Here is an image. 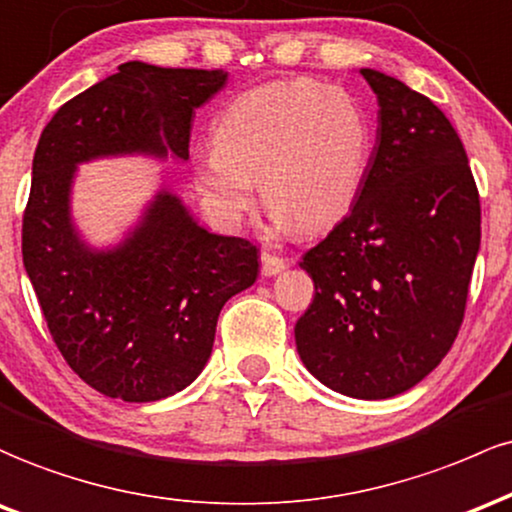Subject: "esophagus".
<instances>
[{
  "label": "esophagus",
  "mask_w": 512,
  "mask_h": 512,
  "mask_svg": "<svg viewBox=\"0 0 512 512\" xmlns=\"http://www.w3.org/2000/svg\"><path fill=\"white\" fill-rule=\"evenodd\" d=\"M280 271H285L283 258L271 254V251H263V254H261V273L271 278V275H278Z\"/></svg>",
  "instance_id": "esophagus-1"
}]
</instances>
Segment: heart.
Masks as SVG:
<instances>
[{"label": "heart", "instance_id": "1", "mask_svg": "<svg viewBox=\"0 0 512 512\" xmlns=\"http://www.w3.org/2000/svg\"><path fill=\"white\" fill-rule=\"evenodd\" d=\"M372 157V125L348 91L275 79L222 108L215 145L195 159V188L217 220L244 222L256 203L278 227L317 234L353 208Z\"/></svg>", "mask_w": 512, "mask_h": 512}]
</instances>
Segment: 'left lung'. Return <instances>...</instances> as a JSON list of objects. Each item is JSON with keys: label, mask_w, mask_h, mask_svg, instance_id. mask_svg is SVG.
Masks as SVG:
<instances>
[{"label": "left lung", "mask_w": 512, "mask_h": 512, "mask_svg": "<svg viewBox=\"0 0 512 512\" xmlns=\"http://www.w3.org/2000/svg\"><path fill=\"white\" fill-rule=\"evenodd\" d=\"M380 103L353 210L302 256L314 300L295 324L304 367L355 399L416 387L455 343L481 244L479 191L428 96L360 70Z\"/></svg>", "instance_id": "1"}]
</instances>
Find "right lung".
<instances>
[{"label": "right lung", "instance_id": "add662e5", "mask_svg": "<svg viewBox=\"0 0 512 512\" xmlns=\"http://www.w3.org/2000/svg\"><path fill=\"white\" fill-rule=\"evenodd\" d=\"M225 82L222 70L125 62L57 108L38 140L24 266L62 358L111 399H166L203 372L222 307L254 285L258 249L203 229L169 191L123 244L89 249L70 217L74 171L116 154L188 159L195 108Z\"/></svg>", "mask_w": 512, "mask_h": 512}]
</instances>
